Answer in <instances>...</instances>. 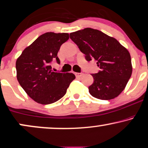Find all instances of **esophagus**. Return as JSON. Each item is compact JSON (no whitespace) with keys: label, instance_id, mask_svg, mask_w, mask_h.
I'll return each instance as SVG.
<instances>
[{"label":"esophagus","instance_id":"1","mask_svg":"<svg viewBox=\"0 0 148 148\" xmlns=\"http://www.w3.org/2000/svg\"><path fill=\"white\" fill-rule=\"evenodd\" d=\"M74 74H75V76H76L77 78L81 77L82 76L84 75L83 73H78V72H75V73H74Z\"/></svg>","mask_w":148,"mask_h":148}]
</instances>
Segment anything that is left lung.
I'll return each instance as SVG.
<instances>
[{
  "instance_id": "obj_1",
  "label": "left lung",
  "mask_w": 148,
  "mask_h": 148,
  "mask_svg": "<svg viewBox=\"0 0 148 148\" xmlns=\"http://www.w3.org/2000/svg\"><path fill=\"white\" fill-rule=\"evenodd\" d=\"M70 37L85 55L86 60L96 61L100 70L91 74L89 87L94 98L108 100L116 98L126 87L132 72L130 55L113 37L91 28L71 33Z\"/></svg>"
}]
</instances>
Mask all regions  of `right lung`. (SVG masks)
<instances>
[{"mask_svg":"<svg viewBox=\"0 0 148 148\" xmlns=\"http://www.w3.org/2000/svg\"><path fill=\"white\" fill-rule=\"evenodd\" d=\"M68 39L66 33H46L26 48L17 59V79L28 96L37 103L57 102L75 79L72 73L55 72L50 65L55 59L60 63L57 53Z\"/></svg>","mask_w":148,"mask_h":148,"instance_id":"add662e5","label":"right lung"}]
</instances>
